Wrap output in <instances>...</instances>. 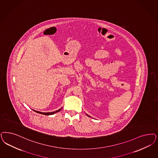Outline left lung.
I'll return each instance as SVG.
<instances>
[{
  "label": "left lung",
  "mask_w": 158,
  "mask_h": 158,
  "mask_svg": "<svg viewBox=\"0 0 158 158\" xmlns=\"http://www.w3.org/2000/svg\"><path fill=\"white\" fill-rule=\"evenodd\" d=\"M86 115H87V116H88V117H90V116H89V115H87V114H86Z\"/></svg>",
  "instance_id": "8db88e82"
}]
</instances>
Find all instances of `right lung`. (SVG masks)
Returning a JSON list of instances; mask_svg holds the SVG:
<instances>
[{"mask_svg": "<svg viewBox=\"0 0 158 158\" xmlns=\"http://www.w3.org/2000/svg\"><path fill=\"white\" fill-rule=\"evenodd\" d=\"M61 109H59V110H56V111H53V112H48V113H43V112H40V111H36V110H34L35 112H36V113H39V114H44V115H52L55 114V113H57V112H58V111H60L61 110Z\"/></svg>", "mask_w": 158, "mask_h": 158, "instance_id": "obj_1", "label": "right lung"}]
</instances>
